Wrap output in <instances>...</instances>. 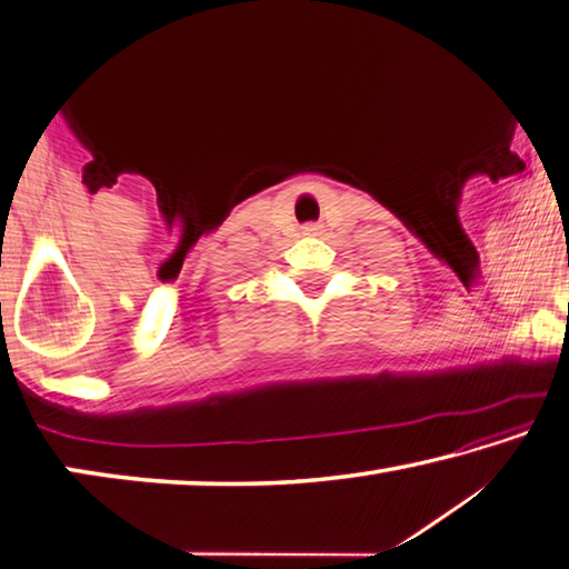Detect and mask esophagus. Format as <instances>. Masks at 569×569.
<instances>
[{
  "label": "esophagus",
  "instance_id": "34e87169",
  "mask_svg": "<svg viewBox=\"0 0 569 569\" xmlns=\"http://www.w3.org/2000/svg\"><path fill=\"white\" fill-rule=\"evenodd\" d=\"M319 232H321L319 224H307V227H303V234H319Z\"/></svg>",
  "mask_w": 569,
  "mask_h": 569
}]
</instances>
